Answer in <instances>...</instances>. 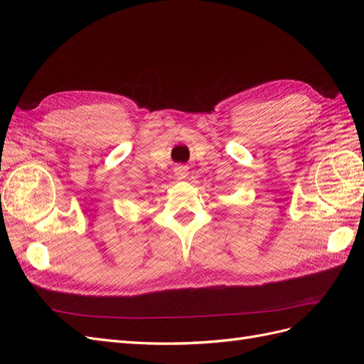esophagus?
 <instances>
[{"label": "esophagus", "instance_id": "34e87169", "mask_svg": "<svg viewBox=\"0 0 364 364\" xmlns=\"http://www.w3.org/2000/svg\"><path fill=\"white\" fill-rule=\"evenodd\" d=\"M174 174L178 179H185L186 176H188V167H186V165H176Z\"/></svg>", "mask_w": 364, "mask_h": 364}]
</instances>
